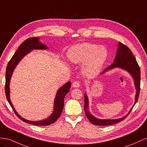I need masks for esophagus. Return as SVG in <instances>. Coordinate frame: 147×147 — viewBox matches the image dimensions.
Instances as JSON below:
<instances>
[{
	"instance_id": "obj_1",
	"label": "esophagus",
	"mask_w": 147,
	"mask_h": 147,
	"mask_svg": "<svg viewBox=\"0 0 147 147\" xmlns=\"http://www.w3.org/2000/svg\"><path fill=\"white\" fill-rule=\"evenodd\" d=\"M72 86L74 88H78L80 86V83L78 81H75L73 83H72Z\"/></svg>"
}]
</instances>
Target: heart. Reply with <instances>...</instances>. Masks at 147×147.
<instances>
[{"instance_id": "b5f03b06", "label": "heart", "mask_w": 147, "mask_h": 147, "mask_svg": "<svg viewBox=\"0 0 147 147\" xmlns=\"http://www.w3.org/2000/svg\"><path fill=\"white\" fill-rule=\"evenodd\" d=\"M108 56V51L102 45L83 43L70 49L69 57L74 64H83V72L88 75L98 74Z\"/></svg>"}]
</instances>
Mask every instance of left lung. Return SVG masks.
<instances>
[{"mask_svg":"<svg viewBox=\"0 0 147 147\" xmlns=\"http://www.w3.org/2000/svg\"><path fill=\"white\" fill-rule=\"evenodd\" d=\"M119 47L117 52L116 57L114 59V63L107 67L102 74L104 73L106 71H107L110 69H112L115 67H120L123 69L127 70L128 72H129L132 76L134 80L135 86L136 88V95L135 99V104L139 99L140 90V67L138 64L137 62L136 59V57L133 55L131 50L127 46L124 45L122 43L119 42ZM84 110L85 112L86 116L88 118L92 124H94L97 126H108L123 121V119H125L128 115L131 112V110L129 113L126 115L125 117L123 118L116 119H97L96 117L93 116L90 113L88 112V99L86 94H85L84 96ZM134 104V105H135Z\"/></svg>","mask_w":147,"mask_h":147,"instance_id":"1","label":"left lung"}]
</instances>
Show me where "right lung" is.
Masks as SVG:
<instances>
[{
    "label": "right lung",
    "mask_w": 147,
    "mask_h": 147,
    "mask_svg": "<svg viewBox=\"0 0 147 147\" xmlns=\"http://www.w3.org/2000/svg\"><path fill=\"white\" fill-rule=\"evenodd\" d=\"M47 47L44 45L42 43H40L38 41V38L32 37L26 39L21 45L19 46L18 49L16 51L15 54L13 55L10 61L8 62L5 73V92L6 97L8 102H9L10 106L14 111L15 113L16 116L18 117L22 121L25 123H30L31 124L37 126H48L51 124L54 123L56 120L59 118L62 113V111L64 108V100L65 96L67 93H68L70 91V88L71 86V83L70 82L65 83L64 86H62L59 90L57 91L56 96V98L55 99V106L54 111L50 117L47 119L43 120L40 121H31L29 120L25 119L21 117L20 115L17 113L16 110L11 104L10 99V81L14 70L15 67L18 64L19 62L23 57L27 55L32 50H44L47 49Z\"/></svg>",
    "instance_id": "add662e5"
}]
</instances>
